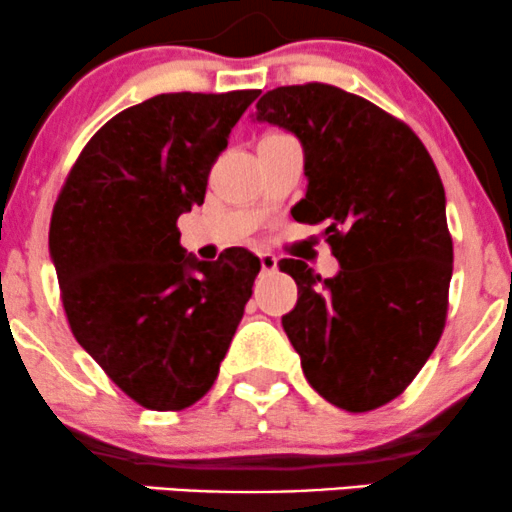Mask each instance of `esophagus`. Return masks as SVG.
<instances>
[{
  "mask_svg": "<svg viewBox=\"0 0 512 512\" xmlns=\"http://www.w3.org/2000/svg\"><path fill=\"white\" fill-rule=\"evenodd\" d=\"M260 267H262V272H274V269H276V257L269 255V252H262V255H260Z\"/></svg>",
  "mask_w": 512,
  "mask_h": 512,
  "instance_id": "obj_1",
  "label": "esophagus"
}]
</instances>
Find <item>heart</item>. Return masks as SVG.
Segmentation results:
<instances>
[{
    "instance_id": "obj_1",
    "label": "heart",
    "mask_w": 512,
    "mask_h": 512,
    "mask_svg": "<svg viewBox=\"0 0 512 512\" xmlns=\"http://www.w3.org/2000/svg\"><path fill=\"white\" fill-rule=\"evenodd\" d=\"M274 137H284V134H269V137H264V139H274Z\"/></svg>"
}]
</instances>
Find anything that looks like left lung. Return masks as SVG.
<instances>
[{
    "label": "left lung",
    "instance_id": "left-lung-1",
    "mask_svg": "<svg viewBox=\"0 0 512 512\" xmlns=\"http://www.w3.org/2000/svg\"><path fill=\"white\" fill-rule=\"evenodd\" d=\"M257 120L303 144L308 190L291 209L325 223L342 269L320 279L281 260L298 303L281 317L308 383L346 411L402 395L436 349L448 317L452 238L438 168L409 125L330 84L279 86Z\"/></svg>",
    "mask_w": 512,
    "mask_h": 512
}]
</instances>
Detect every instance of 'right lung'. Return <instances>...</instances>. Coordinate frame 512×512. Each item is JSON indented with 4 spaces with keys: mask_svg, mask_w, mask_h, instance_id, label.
Wrapping results in <instances>:
<instances>
[{
    "mask_svg": "<svg viewBox=\"0 0 512 512\" xmlns=\"http://www.w3.org/2000/svg\"><path fill=\"white\" fill-rule=\"evenodd\" d=\"M257 88L161 93L88 139L50 219L69 327L134 402L180 411L214 385L260 260L231 248L199 262L178 216L204 204L209 170Z\"/></svg>",
    "mask_w": 512,
    "mask_h": 512,
    "instance_id": "right-lung-1",
    "label": "right lung"
}]
</instances>
